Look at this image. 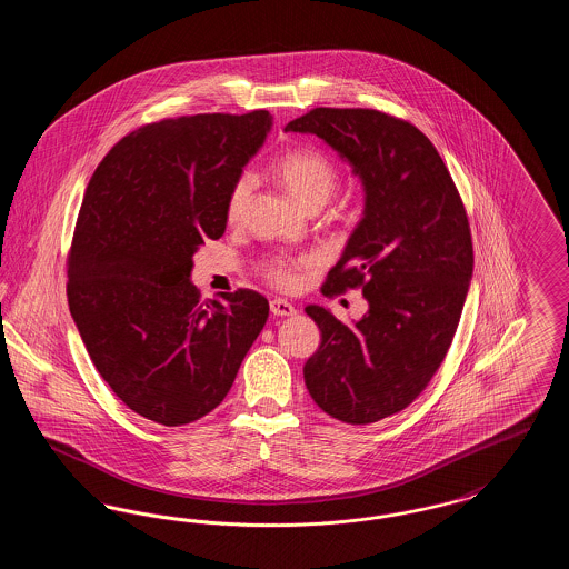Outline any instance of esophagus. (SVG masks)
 <instances>
[{"instance_id":"esophagus-1","label":"esophagus","mask_w":569,"mask_h":569,"mask_svg":"<svg viewBox=\"0 0 569 569\" xmlns=\"http://www.w3.org/2000/svg\"><path fill=\"white\" fill-rule=\"evenodd\" d=\"M271 313L277 318H290V316H297V307L286 298H272Z\"/></svg>"}]
</instances>
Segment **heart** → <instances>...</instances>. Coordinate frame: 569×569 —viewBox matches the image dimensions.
<instances>
[{"mask_svg": "<svg viewBox=\"0 0 569 569\" xmlns=\"http://www.w3.org/2000/svg\"><path fill=\"white\" fill-rule=\"evenodd\" d=\"M274 172L281 186L290 191L298 204L309 207L311 202H326L337 188V168L326 158L325 153L313 149H295L283 153L277 163ZM256 177L251 172H241L226 198V216L237 219L243 213L244 204L253 191ZM267 274L277 286H292L295 271L286 260H272L267 264Z\"/></svg>", "mask_w": 569, "mask_h": 569, "instance_id": "1", "label": "heart"}]
</instances>
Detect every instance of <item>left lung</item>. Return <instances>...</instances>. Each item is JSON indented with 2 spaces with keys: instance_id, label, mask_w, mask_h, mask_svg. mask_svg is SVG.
<instances>
[{
  "instance_id": "left-lung-1",
  "label": "left lung",
  "mask_w": 569,
  "mask_h": 569,
  "mask_svg": "<svg viewBox=\"0 0 569 569\" xmlns=\"http://www.w3.org/2000/svg\"><path fill=\"white\" fill-rule=\"evenodd\" d=\"M286 132L322 138L362 186V217L322 292L360 286L369 309L346 325L307 305L322 343L302 373L328 416L371 425L406 409L452 343L473 274L467 216L433 142L407 121L313 109Z\"/></svg>"
}]
</instances>
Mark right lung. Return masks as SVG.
<instances>
[{
    "mask_svg": "<svg viewBox=\"0 0 569 569\" xmlns=\"http://www.w3.org/2000/svg\"><path fill=\"white\" fill-rule=\"evenodd\" d=\"M267 110L193 114L121 138L96 168L68 260V305L98 373L136 413L181 427L228 395L269 318L253 290L200 300L193 253L271 132Z\"/></svg>",
    "mask_w": 569,
    "mask_h": 569,
    "instance_id": "add662e5",
    "label": "right lung"
}]
</instances>
